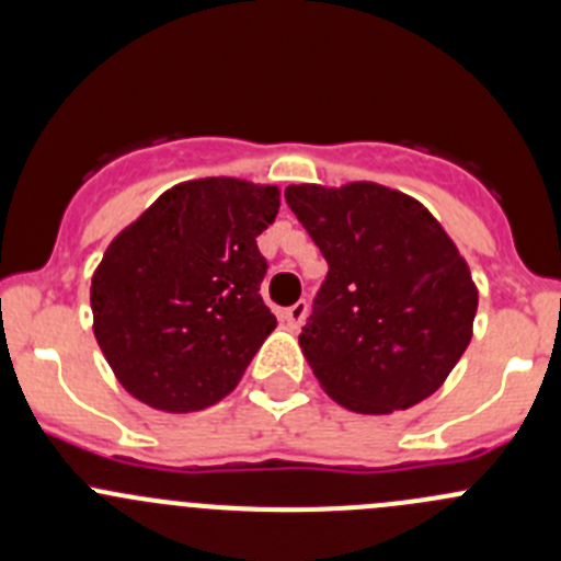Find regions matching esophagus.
I'll return each mask as SVG.
<instances>
[{"instance_id": "34e87169", "label": "esophagus", "mask_w": 561, "mask_h": 561, "mask_svg": "<svg viewBox=\"0 0 561 561\" xmlns=\"http://www.w3.org/2000/svg\"><path fill=\"white\" fill-rule=\"evenodd\" d=\"M307 314H309V304L298 301V304H293V307H287L285 312H282V320H285L287 328H293V331H296V328L304 325Z\"/></svg>"}]
</instances>
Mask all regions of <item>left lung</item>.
I'll return each instance as SVG.
<instances>
[{
	"label": "left lung",
	"instance_id": "8db88e82",
	"mask_svg": "<svg viewBox=\"0 0 561 561\" xmlns=\"http://www.w3.org/2000/svg\"><path fill=\"white\" fill-rule=\"evenodd\" d=\"M287 206L328 263L298 344L333 401L382 415L428 399L472 339L478 287L415 197L371 181L290 184Z\"/></svg>",
	"mask_w": 561,
	"mask_h": 561
}]
</instances>
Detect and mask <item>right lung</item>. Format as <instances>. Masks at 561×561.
Returning a JSON list of instances; mask_svg holds the SVG:
<instances>
[{"mask_svg":"<svg viewBox=\"0 0 561 561\" xmlns=\"http://www.w3.org/2000/svg\"><path fill=\"white\" fill-rule=\"evenodd\" d=\"M276 211V186L184 181L111 241L92 276L94 336L135 399L195 412L239 386L276 328L257 249Z\"/></svg>","mask_w":561,"mask_h":561,"instance_id":"add662e5","label":"right lung"}]
</instances>
